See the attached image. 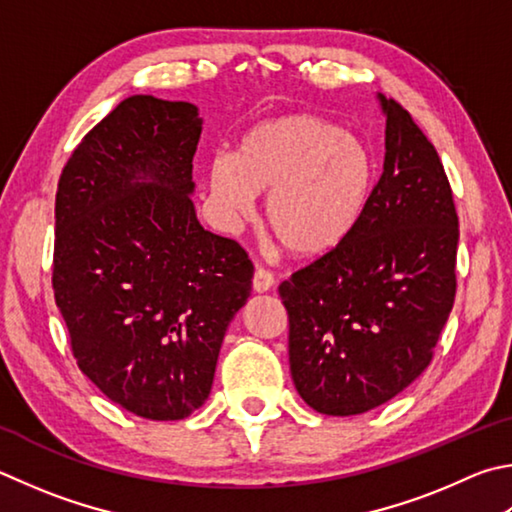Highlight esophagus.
<instances>
[{
  "label": "esophagus",
  "mask_w": 512,
  "mask_h": 512,
  "mask_svg": "<svg viewBox=\"0 0 512 512\" xmlns=\"http://www.w3.org/2000/svg\"><path fill=\"white\" fill-rule=\"evenodd\" d=\"M275 284V277L271 271H266L262 266H255V275H253V291L255 293H266L271 291Z\"/></svg>",
  "instance_id": "1"
}]
</instances>
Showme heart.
Here are the masks:
<instances>
[{
	"label": "heart",
	"mask_w": 512,
	"mask_h": 512,
	"mask_svg": "<svg viewBox=\"0 0 512 512\" xmlns=\"http://www.w3.org/2000/svg\"><path fill=\"white\" fill-rule=\"evenodd\" d=\"M374 159L360 138L309 111L275 116L241 138L237 159L210 163L212 199L226 217L253 210L268 194L264 224L277 244L297 257L336 250L362 217Z\"/></svg>",
	"instance_id": "obj_1"
}]
</instances>
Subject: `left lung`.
I'll return each mask as SVG.
<instances>
[{
    "instance_id": "8db88e82",
    "label": "left lung",
    "mask_w": 512,
    "mask_h": 512,
    "mask_svg": "<svg viewBox=\"0 0 512 512\" xmlns=\"http://www.w3.org/2000/svg\"><path fill=\"white\" fill-rule=\"evenodd\" d=\"M378 98L385 163L360 221L280 284L295 389L329 416L374 410L414 383L457 293L459 217L443 163L412 116Z\"/></svg>"
}]
</instances>
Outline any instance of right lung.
Here are the masks:
<instances>
[{"label":"right lung","mask_w":512,"mask_h":512,"mask_svg":"<svg viewBox=\"0 0 512 512\" xmlns=\"http://www.w3.org/2000/svg\"><path fill=\"white\" fill-rule=\"evenodd\" d=\"M201 123L190 102L125 98L73 150L55 194L53 293L73 358L150 421L206 403L253 286L246 250L194 212Z\"/></svg>","instance_id":"add662e5"}]
</instances>
